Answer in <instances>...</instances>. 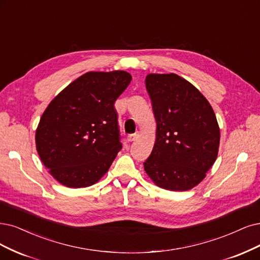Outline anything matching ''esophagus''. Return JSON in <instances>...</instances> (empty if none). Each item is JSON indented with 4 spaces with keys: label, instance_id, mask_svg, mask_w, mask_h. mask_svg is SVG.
Wrapping results in <instances>:
<instances>
[{
    "label": "esophagus",
    "instance_id": "esophagus-1",
    "mask_svg": "<svg viewBox=\"0 0 260 260\" xmlns=\"http://www.w3.org/2000/svg\"><path fill=\"white\" fill-rule=\"evenodd\" d=\"M138 136H139V133L132 134V135H128V136H127V141H128V142H132V141L135 140Z\"/></svg>",
    "mask_w": 260,
    "mask_h": 260
}]
</instances>
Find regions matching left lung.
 Masks as SVG:
<instances>
[{
    "instance_id": "1",
    "label": "left lung",
    "mask_w": 260,
    "mask_h": 260,
    "mask_svg": "<svg viewBox=\"0 0 260 260\" xmlns=\"http://www.w3.org/2000/svg\"><path fill=\"white\" fill-rule=\"evenodd\" d=\"M146 88L156 121V139L143 167L160 188L198 185L216 160L220 133L212 106L176 74H149Z\"/></svg>"
}]
</instances>
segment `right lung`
Masks as SVG:
<instances>
[{"mask_svg":"<svg viewBox=\"0 0 260 260\" xmlns=\"http://www.w3.org/2000/svg\"><path fill=\"white\" fill-rule=\"evenodd\" d=\"M131 80L124 71L88 72L48 105L36 128V150L62 185L91 186L110 168L122 149L114 102Z\"/></svg>","mask_w":260,"mask_h":260,"instance_id":"1","label":"right lung"}]
</instances>
